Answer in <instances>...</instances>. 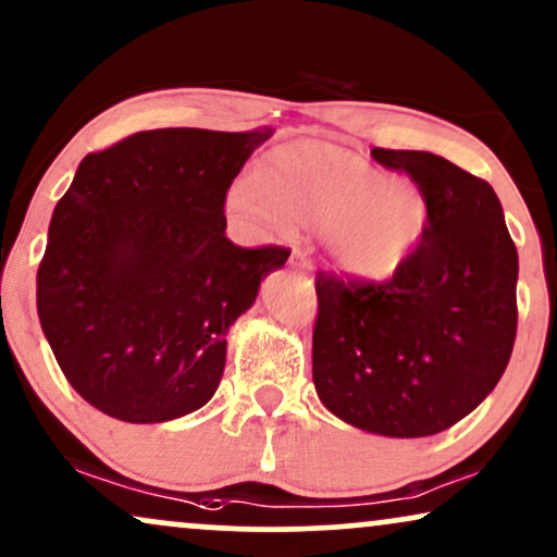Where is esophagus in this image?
Returning <instances> with one entry per match:
<instances>
[{
  "instance_id": "34e87169",
  "label": "esophagus",
  "mask_w": 557,
  "mask_h": 557,
  "mask_svg": "<svg viewBox=\"0 0 557 557\" xmlns=\"http://www.w3.org/2000/svg\"><path fill=\"white\" fill-rule=\"evenodd\" d=\"M290 270L293 272H300V274H313V264H311V259H306V255H302V251H293L290 255Z\"/></svg>"
}]
</instances>
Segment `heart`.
<instances>
[{
	"instance_id": "1",
	"label": "heart",
	"mask_w": 557,
	"mask_h": 557,
	"mask_svg": "<svg viewBox=\"0 0 557 557\" xmlns=\"http://www.w3.org/2000/svg\"><path fill=\"white\" fill-rule=\"evenodd\" d=\"M228 210L283 234L315 226L319 242L357 280H388L417 255L429 228L426 193L323 140L277 146L228 193Z\"/></svg>"
}]
</instances>
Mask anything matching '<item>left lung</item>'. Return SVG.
I'll use <instances>...</instances> for the list:
<instances>
[{"label": "left lung", "instance_id": "8db88e82", "mask_svg": "<svg viewBox=\"0 0 557 557\" xmlns=\"http://www.w3.org/2000/svg\"><path fill=\"white\" fill-rule=\"evenodd\" d=\"M426 193L429 228L388 283L319 272L313 385L362 432L440 434L496 388L517 336L519 257L488 182L429 151L372 149Z\"/></svg>", "mask_w": 557, "mask_h": 557}]
</instances>
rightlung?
Listing matches in <instances>:
<instances>
[{
    "label": "right lung",
    "instance_id": "1",
    "mask_svg": "<svg viewBox=\"0 0 557 557\" xmlns=\"http://www.w3.org/2000/svg\"><path fill=\"white\" fill-rule=\"evenodd\" d=\"M272 128H159L87 153L55 202L38 319L72 388L161 424L213 398L226 334L290 257L226 236V193Z\"/></svg>",
    "mask_w": 557,
    "mask_h": 557
}]
</instances>
